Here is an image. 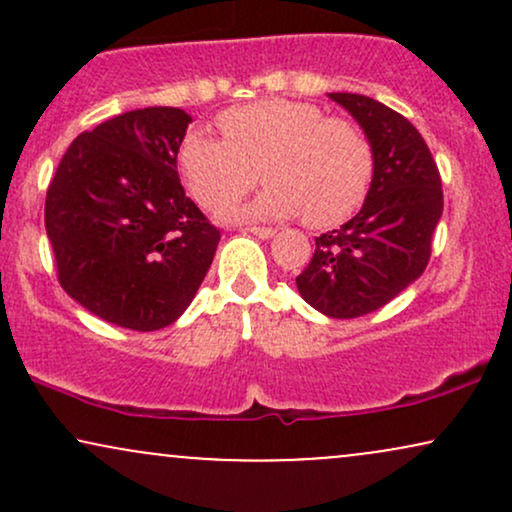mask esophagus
Instances as JSON below:
<instances>
[{
    "instance_id": "obj_1",
    "label": "esophagus",
    "mask_w": 512,
    "mask_h": 512,
    "mask_svg": "<svg viewBox=\"0 0 512 512\" xmlns=\"http://www.w3.org/2000/svg\"><path fill=\"white\" fill-rule=\"evenodd\" d=\"M243 231H248V233H252V236H260V238H272L274 236V228H264V226H248V228H243Z\"/></svg>"
}]
</instances>
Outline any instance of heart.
Instances as JSON below:
<instances>
[{
  "label": "heart",
  "mask_w": 512,
  "mask_h": 512,
  "mask_svg": "<svg viewBox=\"0 0 512 512\" xmlns=\"http://www.w3.org/2000/svg\"><path fill=\"white\" fill-rule=\"evenodd\" d=\"M223 139L190 132L180 146V170L199 204L211 211L238 202L260 182L269 190L231 216H298L313 228L349 219L366 199L375 173L368 134L320 105L269 98L226 110Z\"/></svg>",
  "instance_id": "b5f03b06"
}]
</instances>
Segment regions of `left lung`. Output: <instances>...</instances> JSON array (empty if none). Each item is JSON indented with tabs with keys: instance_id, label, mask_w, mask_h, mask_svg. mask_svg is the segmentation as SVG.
<instances>
[{
	"instance_id": "8db88e82",
	"label": "left lung",
	"mask_w": 512,
	"mask_h": 512,
	"mask_svg": "<svg viewBox=\"0 0 512 512\" xmlns=\"http://www.w3.org/2000/svg\"><path fill=\"white\" fill-rule=\"evenodd\" d=\"M330 98L368 134L375 173L354 219L315 238L313 260L296 286L322 315L351 320L383 308L424 274L443 214V187L424 137L407 117L358 93Z\"/></svg>"
}]
</instances>
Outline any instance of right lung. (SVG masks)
Masks as SVG:
<instances>
[{
  "label": "right lung",
  "instance_id": "right-lung-1",
  "mask_svg": "<svg viewBox=\"0 0 512 512\" xmlns=\"http://www.w3.org/2000/svg\"><path fill=\"white\" fill-rule=\"evenodd\" d=\"M192 117L142 108L81 132L45 197L60 286L88 313L137 332L173 325L207 276L221 231L180 185Z\"/></svg>",
  "mask_w": 512,
  "mask_h": 512
}]
</instances>
